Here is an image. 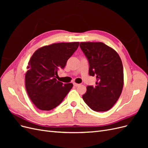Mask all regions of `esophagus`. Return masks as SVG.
I'll return each mask as SVG.
<instances>
[{
	"mask_svg": "<svg viewBox=\"0 0 148 148\" xmlns=\"http://www.w3.org/2000/svg\"><path fill=\"white\" fill-rule=\"evenodd\" d=\"M73 85L75 86H78L79 85V84H78V83H73Z\"/></svg>",
	"mask_w": 148,
	"mask_h": 148,
	"instance_id": "34e87169",
	"label": "esophagus"
}]
</instances>
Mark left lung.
I'll list each match as a JSON object with an SVG mask.
<instances>
[{"label": "left lung", "mask_w": 148, "mask_h": 148, "mask_svg": "<svg viewBox=\"0 0 148 148\" xmlns=\"http://www.w3.org/2000/svg\"><path fill=\"white\" fill-rule=\"evenodd\" d=\"M79 47L88 60L89 75L97 79L95 87L87 86L83 99L94 111L109 110L122 91V60L115 51L102 42H81Z\"/></svg>", "instance_id": "obj_1"}]
</instances>
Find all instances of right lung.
Returning a JSON list of instances; mask_svg holds the SVG:
<instances>
[{
  "label": "right lung",
  "mask_w": 148,
  "mask_h": 148,
  "mask_svg": "<svg viewBox=\"0 0 148 148\" xmlns=\"http://www.w3.org/2000/svg\"><path fill=\"white\" fill-rule=\"evenodd\" d=\"M78 46V42L53 44L39 48L31 57L25 86L30 99L39 109H54L73 87L72 83H63L56 78L58 70L64 69Z\"/></svg>",
  "instance_id": "obj_1"
}]
</instances>
